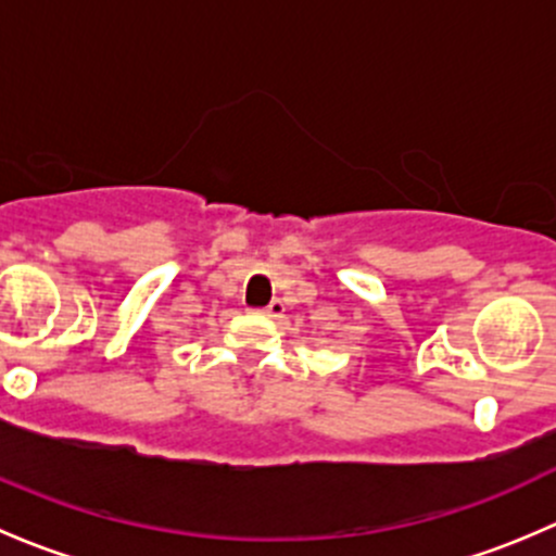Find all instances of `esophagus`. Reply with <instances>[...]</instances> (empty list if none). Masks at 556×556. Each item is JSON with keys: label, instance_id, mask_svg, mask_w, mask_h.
I'll use <instances>...</instances> for the list:
<instances>
[{"label": "esophagus", "instance_id": "34e87169", "mask_svg": "<svg viewBox=\"0 0 556 556\" xmlns=\"http://www.w3.org/2000/svg\"><path fill=\"white\" fill-rule=\"evenodd\" d=\"M263 314H266V317H271V319H277V317H282V312H285V304L279 299H274L271 304L266 306V309H261Z\"/></svg>", "mask_w": 556, "mask_h": 556}]
</instances>
